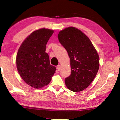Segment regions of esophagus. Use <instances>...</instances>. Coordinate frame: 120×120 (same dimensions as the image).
Listing matches in <instances>:
<instances>
[{"label":"esophagus","instance_id":"1","mask_svg":"<svg viewBox=\"0 0 120 120\" xmlns=\"http://www.w3.org/2000/svg\"><path fill=\"white\" fill-rule=\"evenodd\" d=\"M56 68H57V70H58V71H60L61 70V65H59L57 66Z\"/></svg>","mask_w":120,"mask_h":120}]
</instances>
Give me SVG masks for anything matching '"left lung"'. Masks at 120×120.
I'll return each mask as SVG.
<instances>
[{"label":"left lung","mask_w":120,"mask_h":120,"mask_svg":"<svg viewBox=\"0 0 120 120\" xmlns=\"http://www.w3.org/2000/svg\"><path fill=\"white\" fill-rule=\"evenodd\" d=\"M58 38L70 58L71 74L65 79L66 85L73 92L82 91L89 86L97 75L98 54L88 37L74 27L60 31Z\"/></svg>","instance_id":"1"}]
</instances>
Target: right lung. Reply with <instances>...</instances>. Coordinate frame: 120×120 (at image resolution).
<instances>
[{
  "label": "right lung",
  "instance_id": "obj_1",
  "mask_svg": "<svg viewBox=\"0 0 120 120\" xmlns=\"http://www.w3.org/2000/svg\"><path fill=\"white\" fill-rule=\"evenodd\" d=\"M54 33L41 29L32 33L22 44L16 57L17 68L22 78L29 85L40 89L48 85L56 67L50 64L45 53L47 42Z\"/></svg>",
  "mask_w": 120,
  "mask_h": 120
}]
</instances>
